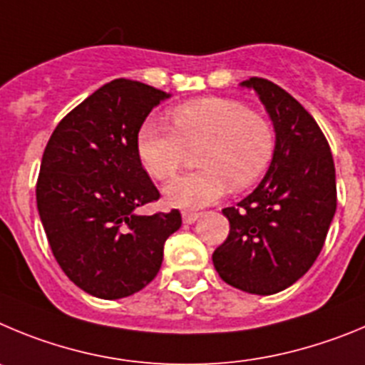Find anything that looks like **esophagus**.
<instances>
[{
  "mask_svg": "<svg viewBox=\"0 0 365 365\" xmlns=\"http://www.w3.org/2000/svg\"><path fill=\"white\" fill-rule=\"evenodd\" d=\"M198 218H200V212H192V211H183L182 212L183 223H195Z\"/></svg>",
  "mask_w": 365,
  "mask_h": 365,
  "instance_id": "esophagus-1",
  "label": "esophagus"
}]
</instances>
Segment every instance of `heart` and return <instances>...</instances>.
Masks as SVG:
<instances>
[{
    "label": "heart",
    "instance_id": "obj_1",
    "mask_svg": "<svg viewBox=\"0 0 365 365\" xmlns=\"http://www.w3.org/2000/svg\"><path fill=\"white\" fill-rule=\"evenodd\" d=\"M173 129L143 121L136 153L150 178L165 182L178 173L187 149H198L196 173L173 180L165 202L180 209H200L222 198L232 185L242 190L262 178L274 154V130L260 114L236 100L207 96L169 110Z\"/></svg>",
    "mask_w": 365,
    "mask_h": 365
}]
</instances>
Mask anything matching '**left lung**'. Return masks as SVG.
I'll use <instances>...</instances> for the list:
<instances>
[{
	"instance_id": "1",
	"label": "left lung",
	"mask_w": 365,
	"mask_h": 365,
	"mask_svg": "<svg viewBox=\"0 0 365 365\" xmlns=\"http://www.w3.org/2000/svg\"><path fill=\"white\" fill-rule=\"evenodd\" d=\"M242 87L255 88L277 142L264 180L222 211L231 229L212 264L229 285L265 297L293 285L320 255L336 211V180L326 136L291 94L264 78Z\"/></svg>"
}]
</instances>
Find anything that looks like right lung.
<instances>
[{
  "label": "right lung",
  "mask_w": 365,
  "mask_h": 365,
  "mask_svg": "<svg viewBox=\"0 0 365 365\" xmlns=\"http://www.w3.org/2000/svg\"><path fill=\"white\" fill-rule=\"evenodd\" d=\"M170 94L113 80L72 109L45 147L36 202L48 245L68 280L118 300L138 293L162 267L163 244L180 211L138 215L160 198L136 153V134Z\"/></svg>",
  "instance_id": "add662e5"
}]
</instances>
